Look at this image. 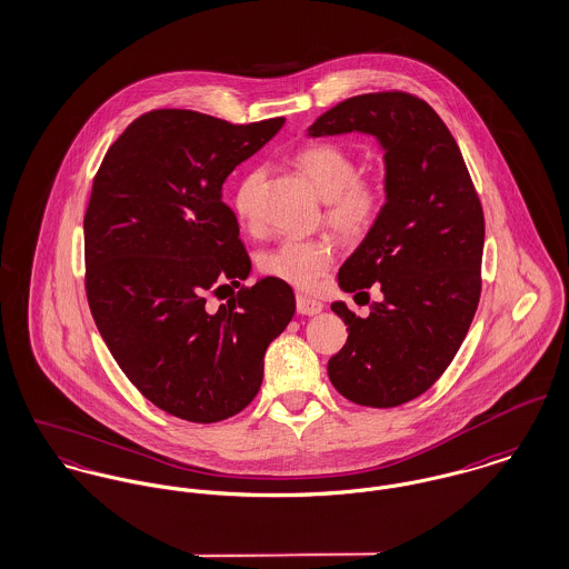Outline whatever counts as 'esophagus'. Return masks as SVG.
Instances as JSON below:
<instances>
[{"mask_svg":"<svg viewBox=\"0 0 569 569\" xmlns=\"http://www.w3.org/2000/svg\"><path fill=\"white\" fill-rule=\"evenodd\" d=\"M296 307H298L300 315H319L323 310V305L315 298H309V296H298Z\"/></svg>","mask_w":569,"mask_h":569,"instance_id":"esophagus-1","label":"esophagus"}]
</instances>
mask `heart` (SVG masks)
I'll return each mask as SVG.
<instances>
[{
	"label": "heart",
	"mask_w": 569,
	"mask_h": 569,
	"mask_svg": "<svg viewBox=\"0 0 569 569\" xmlns=\"http://www.w3.org/2000/svg\"><path fill=\"white\" fill-rule=\"evenodd\" d=\"M296 167L312 189L328 202L326 221L346 239H362L382 212L380 189L359 178V160L339 143H312L296 154ZM262 169L241 176L232 193V208L241 219H252ZM335 248L326 239H284L260 254L262 273L298 289H310L332 267Z\"/></svg>",
	"instance_id": "heart-1"
}]
</instances>
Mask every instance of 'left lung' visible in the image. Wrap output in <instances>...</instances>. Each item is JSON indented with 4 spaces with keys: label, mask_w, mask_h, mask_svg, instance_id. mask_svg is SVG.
Listing matches in <instances>:
<instances>
[{
    "label": "left lung",
    "mask_w": 569,
    "mask_h": 569,
    "mask_svg": "<svg viewBox=\"0 0 569 569\" xmlns=\"http://www.w3.org/2000/svg\"><path fill=\"white\" fill-rule=\"evenodd\" d=\"M348 132L371 134L385 152V207L337 278L365 302L378 282L382 300L367 317L330 305L350 332L328 378L355 405L391 409L428 391L466 339L480 300L485 217L455 137L423 100L365 93L309 128V137Z\"/></svg>",
    "instance_id": "obj_1"
}]
</instances>
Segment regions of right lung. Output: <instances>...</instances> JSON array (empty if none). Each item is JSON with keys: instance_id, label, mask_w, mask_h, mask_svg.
<instances>
[{"instance_id": "1", "label": "right lung", "mask_w": 569, "mask_h": 569, "mask_svg": "<svg viewBox=\"0 0 569 569\" xmlns=\"http://www.w3.org/2000/svg\"><path fill=\"white\" fill-rule=\"evenodd\" d=\"M282 126V117L234 126L152 110L110 146L93 180L89 307L130 382L180 419L212 423L243 411L259 393L267 346L296 312L293 289L271 276L217 311L206 305L252 271L221 187Z\"/></svg>"}]
</instances>
